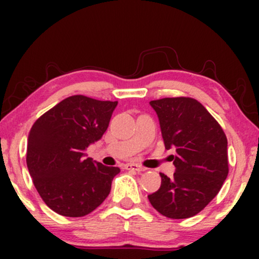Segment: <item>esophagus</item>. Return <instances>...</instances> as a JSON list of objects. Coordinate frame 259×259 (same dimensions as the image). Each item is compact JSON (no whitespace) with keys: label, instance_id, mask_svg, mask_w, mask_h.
Returning <instances> with one entry per match:
<instances>
[{"label":"esophagus","instance_id":"esophagus-1","mask_svg":"<svg viewBox=\"0 0 259 259\" xmlns=\"http://www.w3.org/2000/svg\"><path fill=\"white\" fill-rule=\"evenodd\" d=\"M125 169H127V170L139 171V173H141V171L146 170V168H145V167H142V165H139V164H134V163H129V164H126L125 165Z\"/></svg>","mask_w":259,"mask_h":259}]
</instances>
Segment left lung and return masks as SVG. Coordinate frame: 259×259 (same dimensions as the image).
I'll return each mask as SVG.
<instances>
[{
  "instance_id": "left-lung-1",
  "label": "left lung",
  "mask_w": 259,
  "mask_h": 259,
  "mask_svg": "<svg viewBox=\"0 0 259 259\" xmlns=\"http://www.w3.org/2000/svg\"><path fill=\"white\" fill-rule=\"evenodd\" d=\"M150 105L158 115L165 148L175 150V173L171 178L160 173V187L148 200L167 218H190L215 197L227 179V136L210 113L191 97H165Z\"/></svg>"
}]
</instances>
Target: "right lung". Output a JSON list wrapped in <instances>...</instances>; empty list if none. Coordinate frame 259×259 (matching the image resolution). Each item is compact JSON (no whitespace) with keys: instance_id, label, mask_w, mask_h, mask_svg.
I'll return each mask as SVG.
<instances>
[{"instance_id":"right-lung-1","label":"right lung","mask_w":259,"mask_h":259,"mask_svg":"<svg viewBox=\"0 0 259 259\" xmlns=\"http://www.w3.org/2000/svg\"><path fill=\"white\" fill-rule=\"evenodd\" d=\"M118 102L74 95L44 113L31 126L26 165L38 195L53 212L84 217L106 200L118 167L86 158L89 145L108 127Z\"/></svg>"}]
</instances>
